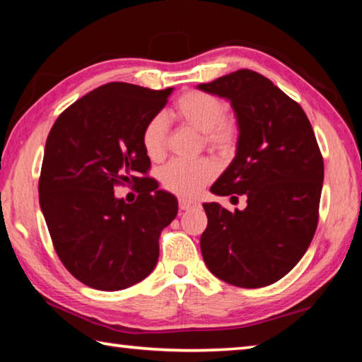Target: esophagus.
<instances>
[{"mask_svg":"<svg viewBox=\"0 0 362 362\" xmlns=\"http://www.w3.org/2000/svg\"><path fill=\"white\" fill-rule=\"evenodd\" d=\"M199 204L196 203V201H192V199H185V198H180L179 199V207L182 211H189L193 209V207H198Z\"/></svg>","mask_w":362,"mask_h":362,"instance_id":"obj_1","label":"esophagus"}]
</instances>
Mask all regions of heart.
<instances>
[{
  "label": "heart",
  "instance_id": "obj_1",
  "mask_svg": "<svg viewBox=\"0 0 362 362\" xmlns=\"http://www.w3.org/2000/svg\"><path fill=\"white\" fill-rule=\"evenodd\" d=\"M225 103L218 97L188 90L182 94L170 110V116L192 129L201 132V140L207 148L228 155L236 146L240 126L235 116L225 113ZM142 145L151 161H159L168 150V124L163 115H156L146 122L142 131ZM216 175L211 159L199 158L194 161L174 159L159 170L163 187L179 196H194Z\"/></svg>",
  "mask_w": 362,
  "mask_h": 362
}]
</instances>
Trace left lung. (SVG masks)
Segmentation results:
<instances>
[{"mask_svg":"<svg viewBox=\"0 0 362 362\" xmlns=\"http://www.w3.org/2000/svg\"><path fill=\"white\" fill-rule=\"evenodd\" d=\"M198 89L228 99L240 126L236 156L211 192L231 201L247 198L246 209L235 212L203 204V259L225 283L269 286L305 255L320 220L324 163L313 127L296 100L252 70Z\"/></svg>","mask_w":362,"mask_h":362,"instance_id":"1","label":"left lung"}]
</instances>
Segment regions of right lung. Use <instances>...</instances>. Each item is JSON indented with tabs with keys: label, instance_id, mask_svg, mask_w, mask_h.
I'll use <instances>...</instances> for the list:
<instances>
[{
	"label": "right lung",
	"instance_id": "obj_1",
	"mask_svg": "<svg viewBox=\"0 0 362 362\" xmlns=\"http://www.w3.org/2000/svg\"><path fill=\"white\" fill-rule=\"evenodd\" d=\"M173 88L153 90L108 83L64 110L49 132L38 183L40 206L54 249L83 284L121 291L155 268L159 235L179 211L174 194L146 177V122ZM139 186L132 205L114 196L118 185Z\"/></svg>",
	"mask_w": 362,
	"mask_h": 362
}]
</instances>
